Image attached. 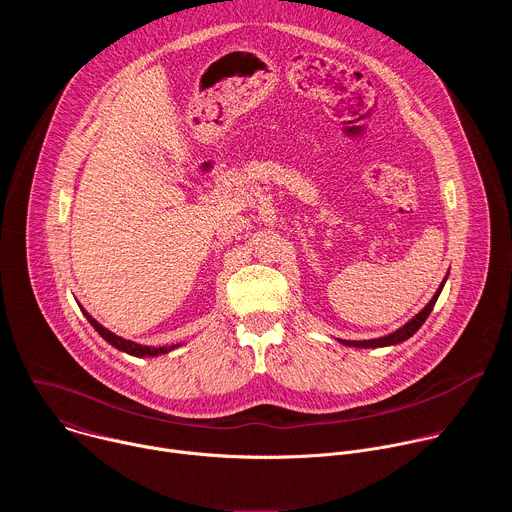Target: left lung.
<instances>
[{"instance_id":"8db88e82","label":"left lung","mask_w":512,"mask_h":512,"mask_svg":"<svg viewBox=\"0 0 512 512\" xmlns=\"http://www.w3.org/2000/svg\"><path fill=\"white\" fill-rule=\"evenodd\" d=\"M448 275H450V271H448ZM448 275L444 277V281L440 283V287H437V291L433 294V298L429 300V304H427L419 314H415L405 326H401L399 330H395V332H391V334H387V336H381V338H373V340H340V338H338V342H340L342 346H350V348H383V346H395V344L405 342L407 338H411V336L423 326V322H425L427 316L431 314V310H433L437 298H440V294H442V289H444V283H446Z\"/></svg>"}]
</instances>
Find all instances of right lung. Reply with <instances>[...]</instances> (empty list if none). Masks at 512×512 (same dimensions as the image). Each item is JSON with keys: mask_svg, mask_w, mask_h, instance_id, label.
<instances>
[{"mask_svg": "<svg viewBox=\"0 0 512 512\" xmlns=\"http://www.w3.org/2000/svg\"><path fill=\"white\" fill-rule=\"evenodd\" d=\"M81 306V304H79ZM81 312L85 314V318L91 322V326L101 334V338L103 340H107L111 346H115L117 350H121V352H127V354H131V356H139V358H143V356H160V354H166V352H172L174 348H178V346H182V344H170V346H160V348H156V346H145V344H137V342H133V340H125V338H121V336H117V334H113L111 330H107L103 324H99L83 306H81Z\"/></svg>", "mask_w": 512, "mask_h": 512, "instance_id": "add662e5", "label": "right lung"}]
</instances>
